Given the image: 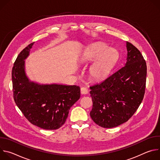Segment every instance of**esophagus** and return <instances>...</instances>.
<instances>
[{"label": "esophagus", "mask_w": 160, "mask_h": 160, "mask_svg": "<svg viewBox=\"0 0 160 160\" xmlns=\"http://www.w3.org/2000/svg\"><path fill=\"white\" fill-rule=\"evenodd\" d=\"M80 92L82 94H88V89L85 87H82L80 89Z\"/></svg>", "instance_id": "esophagus-1"}]
</instances>
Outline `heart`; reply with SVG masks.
Returning <instances> with one entry per match:
<instances>
[{
  "instance_id": "b5f03b06",
  "label": "heart",
  "mask_w": 160,
  "mask_h": 160,
  "mask_svg": "<svg viewBox=\"0 0 160 160\" xmlns=\"http://www.w3.org/2000/svg\"><path fill=\"white\" fill-rule=\"evenodd\" d=\"M118 56V54L115 49H108L106 44L97 43L88 49L85 60L87 62H92L98 59L90 68V75L95 78L101 79L108 75Z\"/></svg>"
}]
</instances>
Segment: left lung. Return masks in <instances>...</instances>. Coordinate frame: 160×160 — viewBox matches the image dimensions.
Instances as JSON below:
<instances>
[{
  "label": "left lung",
  "instance_id": "obj_1",
  "mask_svg": "<svg viewBox=\"0 0 160 160\" xmlns=\"http://www.w3.org/2000/svg\"><path fill=\"white\" fill-rule=\"evenodd\" d=\"M124 66L106 78L90 87L92 109L90 115L103 128H113L127 122L144 98L147 66L141 53L127 42Z\"/></svg>",
  "mask_w": 160,
  "mask_h": 160
}]
</instances>
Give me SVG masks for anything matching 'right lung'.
Wrapping results in <instances>:
<instances>
[{
	"instance_id": "1",
	"label": "right lung",
	"mask_w": 160,
	"mask_h": 160,
	"mask_svg": "<svg viewBox=\"0 0 160 160\" xmlns=\"http://www.w3.org/2000/svg\"><path fill=\"white\" fill-rule=\"evenodd\" d=\"M34 43L18 56L12 70L14 101L26 118L45 130L59 128L66 122L70 108L80 99L77 85L39 84L30 81L25 72V61Z\"/></svg>"
}]
</instances>
